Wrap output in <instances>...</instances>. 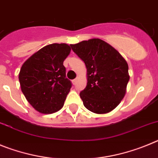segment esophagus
Masks as SVG:
<instances>
[{
  "instance_id": "1",
  "label": "esophagus",
  "mask_w": 158,
  "mask_h": 158,
  "mask_svg": "<svg viewBox=\"0 0 158 158\" xmlns=\"http://www.w3.org/2000/svg\"><path fill=\"white\" fill-rule=\"evenodd\" d=\"M72 82H73V85H75L77 84V78H76V79H73V80L72 81Z\"/></svg>"
}]
</instances>
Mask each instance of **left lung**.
I'll return each instance as SVG.
<instances>
[{
  "instance_id": "8db88e82",
  "label": "left lung",
  "mask_w": 158,
  "mask_h": 158,
  "mask_svg": "<svg viewBox=\"0 0 158 158\" xmlns=\"http://www.w3.org/2000/svg\"><path fill=\"white\" fill-rule=\"evenodd\" d=\"M73 51L85 62L88 83L80 93L84 106L96 114L112 111L126 93L128 65L119 53L100 39L71 44Z\"/></svg>"
}]
</instances>
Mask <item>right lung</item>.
Returning <instances> with one entry per match:
<instances>
[{
	"label": "right lung",
	"mask_w": 158,
	"mask_h": 158,
	"mask_svg": "<svg viewBox=\"0 0 158 158\" xmlns=\"http://www.w3.org/2000/svg\"><path fill=\"white\" fill-rule=\"evenodd\" d=\"M70 50L65 43L50 44L35 53L22 65L19 74L21 90L38 111L51 114L63 107L72 87L63 65Z\"/></svg>",
	"instance_id": "obj_1"
}]
</instances>
